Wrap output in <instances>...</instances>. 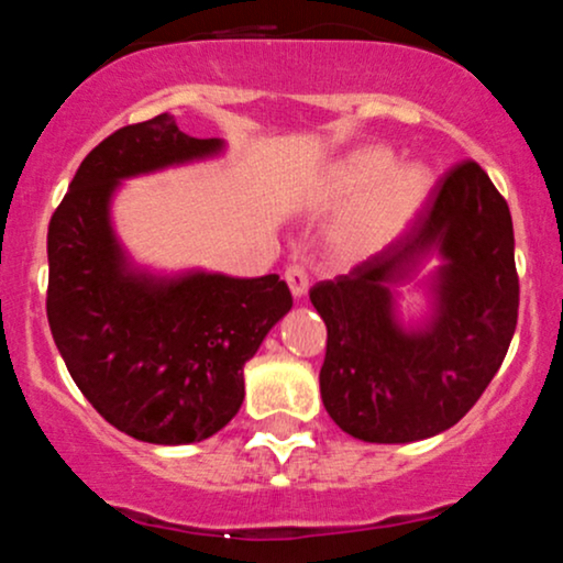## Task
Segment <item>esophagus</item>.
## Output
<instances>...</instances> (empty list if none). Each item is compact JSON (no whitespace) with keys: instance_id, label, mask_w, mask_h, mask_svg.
Listing matches in <instances>:
<instances>
[{"instance_id":"obj_1","label":"esophagus","mask_w":563,"mask_h":563,"mask_svg":"<svg viewBox=\"0 0 563 563\" xmlns=\"http://www.w3.org/2000/svg\"><path fill=\"white\" fill-rule=\"evenodd\" d=\"M286 283H288V288H291V294L299 299V296H305L307 288H310V275H307V269L301 267V264H288Z\"/></svg>"}]
</instances>
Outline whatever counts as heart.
<instances>
[{"mask_svg":"<svg viewBox=\"0 0 563 563\" xmlns=\"http://www.w3.org/2000/svg\"><path fill=\"white\" fill-rule=\"evenodd\" d=\"M430 187L428 170L419 165L398 168V159L385 146H366L339 159L325 181L323 202L329 208L357 206L331 230V251L344 262L382 253L411 224Z\"/></svg>","mask_w":563,"mask_h":563,"instance_id":"heart-1","label":"heart"}]
</instances>
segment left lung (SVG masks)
Masks as SVG:
<instances>
[{"mask_svg": "<svg viewBox=\"0 0 563 563\" xmlns=\"http://www.w3.org/2000/svg\"><path fill=\"white\" fill-rule=\"evenodd\" d=\"M512 219L473 159L430 191L409 232L310 291L329 329L320 395L329 417L368 443H411L460 422L505 361L518 320ZM432 250L437 314L419 332L394 320L391 288Z\"/></svg>", "mask_w": 563, "mask_h": 563, "instance_id": "8db88e82", "label": "left lung"}]
</instances>
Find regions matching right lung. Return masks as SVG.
Masks as SVG:
<instances>
[{
	"mask_svg": "<svg viewBox=\"0 0 563 563\" xmlns=\"http://www.w3.org/2000/svg\"><path fill=\"white\" fill-rule=\"evenodd\" d=\"M170 114L125 125L74 173L47 230V320L92 409L159 446L206 441L243 404V366L294 299L280 275L135 272L117 243L109 202L122 178L221 152Z\"/></svg>",
	"mask_w": 563,
	"mask_h": 563,
	"instance_id": "add662e5",
	"label": "right lung"
}]
</instances>
